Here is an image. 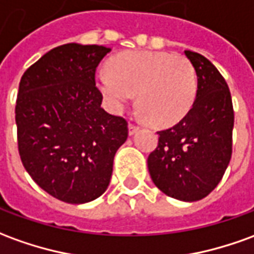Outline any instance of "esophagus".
Here are the masks:
<instances>
[{"mask_svg": "<svg viewBox=\"0 0 254 254\" xmlns=\"http://www.w3.org/2000/svg\"><path fill=\"white\" fill-rule=\"evenodd\" d=\"M127 130H129V134L132 136V134H134V133L139 130V127H136L134 124H129L127 125Z\"/></svg>", "mask_w": 254, "mask_h": 254, "instance_id": "1", "label": "esophagus"}]
</instances>
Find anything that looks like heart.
<instances>
[{"label": "heart", "mask_w": 254, "mask_h": 254, "mask_svg": "<svg viewBox=\"0 0 254 254\" xmlns=\"http://www.w3.org/2000/svg\"><path fill=\"white\" fill-rule=\"evenodd\" d=\"M96 85L110 109L120 113L137 93V106L154 127H172L194 106L198 79L189 59L166 52L130 51L117 55Z\"/></svg>", "instance_id": "heart-1"}]
</instances>
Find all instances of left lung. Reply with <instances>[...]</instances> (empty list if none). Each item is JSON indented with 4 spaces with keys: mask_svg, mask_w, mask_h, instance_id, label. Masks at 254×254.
<instances>
[{
    "mask_svg": "<svg viewBox=\"0 0 254 254\" xmlns=\"http://www.w3.org/2000/svg\"><path fill=\"white\" fill-rule=\"evenodd\" d=\"M184 53L196 72V99L182 121L158 132V147L147 164L152 182L164 194L194 202L216 189L230 164L234 109L219 70L199 53Z\"/></svg>",
    "mask_w": 254,
    "mask_h": 254,
    "instance_id": "1",
    "label": "left lung"
}]
</instances>
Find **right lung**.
Segmentation results:
<instances>
[{
	"label": "right lung",
	"instance_id": "1",
	"mask_svg": "<svg viewBox=\"0 0 254 254\" xmlns=\"http://www.w3.org/2000/svg\"><path fill=\"white\" fill-rule=\"evenodd\" d=\"M111 49L65 44L23 74L16 100L17 145L41 189L67 203H86L107 190L127 122L102 109L95 72Z\"/></svg>",
	"mask_w": 254,
	"mask_h": 254
}]
</instances>
